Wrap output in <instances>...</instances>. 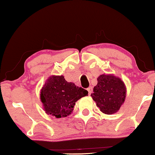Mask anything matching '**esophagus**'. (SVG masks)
I'll list each match as a JSON object with an SVG mask.
<instances>
[{
    "label": "esophagus",
    "instance_id": "esophagus-1",
    "mask_svg": "<svg viewBox=\"0 0 155 155\" xmlns=\"http://www.w3.org/2000/svg\"><path fill=\"white\" fill-rule=\"evenodd\" d=\"M87 91H88V94L89 95H90L92 93V91H93V89H92V87H89L87 88Z\"/></svg>",
    "mask_w": 155,
    "mask_h": 155
}]
</instances>
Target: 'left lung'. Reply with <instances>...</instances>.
<instances>
[{
  "mask_svg": "<svg viewBox=\"0 0 155 155\" xmlns=\"http://www.w3.org/2000/svg\"><path fill=\"white\" fill-rule=\"evenodd\" d=\"M91 94L103 114L111 115L118 111L126 97V87L120 78L113 74H102Z\"/></svg>",
  "mask_w": 155,
  "mask_h": 155,
  "instance_id": "1",
  "label": "left lung"
}]
</instances>
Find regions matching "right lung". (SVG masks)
<instances>
[{"mask_svg":"<svg viewBox=\"0 0 155 155\" xmlns=\"http://www.w3.org/2000/svg\"><path fill=\"white\" fill-rule=\"evenodd\" d=\"M87 94L86 90L67 82L63 75H51L40 91V99L46 114L61 118L71 114L76 101Z\"/></svg>","mask_w":155,"mask_h":155,"instance_id":"obj_1","label":"right lung"}]
</instances>
